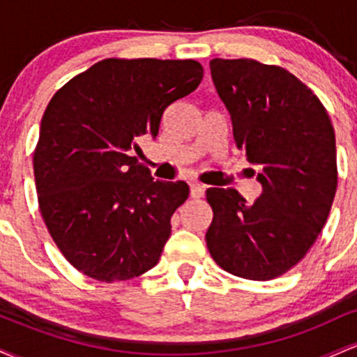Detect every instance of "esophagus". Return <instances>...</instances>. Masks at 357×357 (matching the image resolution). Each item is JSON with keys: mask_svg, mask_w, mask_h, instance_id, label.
<instances>
[{"mask_svg": "<svg viewBox=\"0 0 357 357\" xmlns=\"http://www.w3.org/2000/svg\"><path fill=\"white\" fill-rule=\"evenodd\" d=\"M190 195L192 199H202L204 196V186L203 184H191Z\"/></svg>", "mask_w": 357, "mask_h": 357, "instance_id": "34e87169", "label": "esophagus"}]
</instances>
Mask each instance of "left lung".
I'll return each instance as SVG.
<instances>
[{
	"label": "left lung",
	"mask_w": 357,
	"mask_h": 357,
	"mask_svg": "<svg viewBox=\"0 0 357 357\" xmlns=\"http://www.w3.org/2000/svg\"><path fill=\"white\" fill-rule=\"evenodd\" d=\"M210 68L264 192L247 204L236 190L210 188L206 247L233 275L272 280L307 255L329 216L337 190L333 122L312 90L278 65L213 59Z\"/></svg>",
	"instance_id": "obj_1"
}]
</instances>
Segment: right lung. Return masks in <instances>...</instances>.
<instances>
[{
    "mask_svg": "<svg viewBox=\"0 0 357 357\" xmlns=\"http://www.w3.org/2000/svg\"><path fill=\"white\" fill-rule=\"evenodd\" d=\"M203 79L196 60L105 59L56 90L33 153L38 206L61 255L99 282L155 267L184 181H154L134 151Z\"/></svg>",
    "mask_w": 357,
    "mask_h": 357,
    "instance_id": "1",
    "label": "right lung"
}]
</instances>
